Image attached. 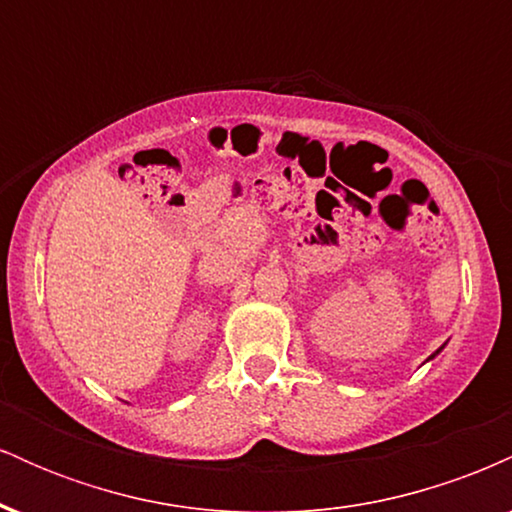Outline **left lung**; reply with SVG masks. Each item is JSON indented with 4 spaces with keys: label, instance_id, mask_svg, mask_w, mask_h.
<instances>
[{
    "label": "left lung",
    "instance_id": "obj_1",
    "mask_svg": "<svg viewBox=\"0 0 512 512\" xmlns=\"http://www.w3.org/2000/svg\"><path fill=\"white\" fill-rule=\"evenodd\" d=\"M438 351H440V349H438ZM438 351H436V354H438ZM436 354H433V356H436ZM433 356H431V358H433Z\"/></svg>",
    "mask_w": 512,
    "mask_h": 512
}]
</instances>
